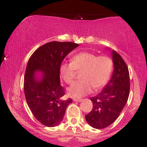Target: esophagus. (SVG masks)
Segmentation results:
<instances>
[{"label":"esophagus","mask_w":147,"mask_h":147,"mask_svg":"<svg viewBox=\"0 0 147 147\" xmlns=\"http://www.w3.org/2000/svg\"><path fill=\"white\" fill-rule=\"evenodd\" d=\"M73 100L74 101V102H81V101H82V99L74 98V99H73Z\"/></svg>","instance_id":"esophagus-1"}]
</instances>
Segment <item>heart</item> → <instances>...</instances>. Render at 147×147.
<instances>
[{
	"mask_svg": "<svg viewBox=\"0 0 147 147\" xmlns=\"http://www.w3.org/2000/svg\"><path fill=\"white\" fill-rule=\"evenodd\" d=\"M113 70V61L107 55L82 52L74 55L71 63H62L59 74L64 82L73 83L77 72H82L81 81L74 83L68 88V93L74 97H80L91 92L92 88L99 90L105 86Z\"/></svg>",
	"mask_w": 147,
	"mask_h": 147,
	"instance_id": "b5f03b06",
	"label": "heart"
}]
</instances>
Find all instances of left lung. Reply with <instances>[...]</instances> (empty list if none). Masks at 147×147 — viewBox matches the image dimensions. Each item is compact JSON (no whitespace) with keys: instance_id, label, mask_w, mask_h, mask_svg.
Masks as SVG:
<instances>
[{"instance_id":"left-lung-1","label":"left lung","mask_w":147,"mask_h":147,"mask_svg":"<svg viewBox=\"0 0 147 147\" xmlns=\"http://www.w3.org/2000/svg\"><path fill=\"white\" fill-rule=\"evenodd\" d=\"M113 70L111 80L97 95L90 98L93 107L86 116L88 123L102 129L113 123L127 102L130 93L128 68L121 56L112 50Z\"/></svg>"}]
</instances>
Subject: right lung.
Returning <instances> with one entry per match:
<instances>
[{
	"mask_svg": "<svg viewBox=\"0 0 147 147\" xmlns=\"http://www.w3.org/2000/svg\"><path fill=\"white\" fill-rule=\"evenodd\" d=\"M78 46L72 42L53 41L42 45L33 53L26 66L24 90L28 106L38 121L47 127L58 125L71 99L64 100L60 85L59 67L71 51ZM36 72L44 74L40 79Z\"/></svg>",
	"mask_w": 147,
	"mask_h": 147,
	"instance_id": "obj_1",
	"label": "right lung"
}]
</instances>
